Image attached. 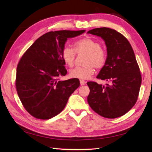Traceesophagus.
Here are the masks:
<instances>
[{"mask_svg": "<svg viewBox=\"0 0 152 152\" xmlns=\"http://www.w3.org/2000/svg\"><path fill=\"white\" fill-rule=\"evenodd\" d=\"M85 83H86V82L84 80H82V79L80 80V85H81V86L85 85Z\"/></svg>", "mask_w": 152, "mask_h": 152, "instance_id": "1", "label": "esophagus"}]
</instances>
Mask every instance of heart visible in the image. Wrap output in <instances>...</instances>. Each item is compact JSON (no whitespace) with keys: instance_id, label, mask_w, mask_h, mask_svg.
I'll return each mask as SVG.
<instances>
[{"instance_id":"heart-1","label":"heart","mask_w":152,"mask_h":152,"mask_svg":"<svg viewBox=\"0 0 152 152\" xmlns=\"http://www.w3.org/2000/svg\"><path fill=\"white\" fill-rule=\"evenodd\" d=\"M76 55H86L84 67H77L70 70L69 77L72 78L87 79L94 75V67L102 69L107 60L106 50L102 48L101 43L91 37H85L73 43V49L67 46L62 48L60 53L66 64L73 67Z\"/></svg>"}]
</instances>
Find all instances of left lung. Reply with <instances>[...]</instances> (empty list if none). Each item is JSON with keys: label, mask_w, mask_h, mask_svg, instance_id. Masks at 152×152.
Instances as JSON below:
<instances>
[{"label": "left lung", "mask_w": 152, "mask_h": 152, "mask_svg": "<svg viewBox=\"0 0 152 152\" xmlns=\"http://www.w3.org/2000/svg\"><path fill=\"white\" fill-rule=\"evenodd\" d=\"M88 33L100 36L105 42L107 60L97 78L109 82L106 86L88 82V103L103 117L122 116L135 104L142 82L132 47L126 37L114 29L96 28Z\"/></svg>", "instance_id": "8db88e82"}]
</instances>
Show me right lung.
Here are the masks:
<instances>
[{
  "mask_svg": "<svg viewBox=\"0 0 152 152\" xmlns=\"http://www.w3.org/2000/svg\"><path fill=\"white\" fill-rule=\"evenodd\" d=\"M85 30L51 31L37 39L26 50L17 67L15 87L25 110L33 117L48 120L61 113L78 79L60 80L67 70L60 53L68 38Z\"/></svg>",
  "mask_w": 152,
  "mask_h": 152,
  "instance_id": "obj_1",
  "label": "right lung"
}]
</instances>
